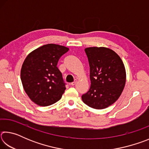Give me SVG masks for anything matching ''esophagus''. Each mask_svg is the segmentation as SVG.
Wrapping results in <instances>:
<instances>
[{
  "mask_svg": "<svg viewBox=\"0 0 149 149\" xmlns=\"http://www.w3.org/2000/svg\"><path fill=\"white\" fill-rule=\"evenodd\" d=\"M76 82H77V79H75L74 81V82H72V83H71V84H70V85H72V86H73V85H74L75 84H76Z\"/></svg>",
  "mask_w": 149,
  "mask_h": 149,
  "instance_id": "1",
  "label": "esophagus"
}]
</instances>
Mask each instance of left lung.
<instances>
[{
  "mask_svg": "<svg viewBox=\"0 0 149 149\" xmlns=\"http://www.w3.org/2000/svg\"><path fill=\"white\" fill-rule=\"evenodd\" d=\"M90 66L91 87L81 96L83 101L95 109H104L120 97L124 88V64L114 50L106 47L85 49Z\"/></svg>",
  "mask_w": 149,
  "mask_h": 149,
  "instance_id": "1",
  "label": "left lung"
}]
</instances>
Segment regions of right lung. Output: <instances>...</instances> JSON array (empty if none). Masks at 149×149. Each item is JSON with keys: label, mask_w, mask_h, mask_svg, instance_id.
I'll list each match as a JSON object with an SVG mask.
<instances>
[{"label": "right lung", "mask_w": 149, "mask_h": 149, "mask_svg": "<svg viewBox=\"0 0 149 149\" xmlns=\"http://www.w3.org/2000/svg\"><path fill=\"white\" fill-rule=\"evenodd\" d=\"M68 48L47 44L29 53L22 64L21 80L29 99L41 107L51 105L61 99L65 89L58 62Z\"/></svg>", "instance_id": "obj_1"}]
</instances>
